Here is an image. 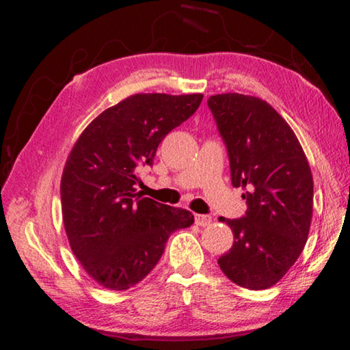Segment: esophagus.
<instances>
[{"instance_id":"1","label":"esophagus","mask_w":350,"mask_h":350,"mask_svg":"<svg viewBox=\"0 0 350 350\" xmlns=\"http://www.w3.org/2000/svg\"><path fill=\"white\" fill-rule=\"evenodd\" d=\"M213 222L211 216H206V215H194V224L200 225V227H206V225H210Z\"/></svg>"}]
</instances>
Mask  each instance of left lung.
I'll return each mask as SVG.
<instances>
[{"mask_svg":"<svg viewBox=\"0 0 350 350\" xmlns=\"http://www.w3.org/2000/svg\"><path fill=\"white\" fill-rule=\"evenodd\" d=\"M208 106L227 145L233 187L247 189V213L230 225L234 242L217 259L241 287L264 290L282 280L299 258L313 213V177L288 123L262 98L216 94Z\"/></svg>","mask_w":350,"mask_h":350,"instance_id":"obj_1","label":"left lung"}]
</instances>
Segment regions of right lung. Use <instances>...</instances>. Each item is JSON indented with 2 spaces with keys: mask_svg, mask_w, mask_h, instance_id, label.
Masks as SVG:
<instances>
[{
  "mask_svg": "<svg viewBox=\"0 0 350 350\" xmlns=\"http://www.w3.org/2000/svg\"><path fill=\"white\" fill-rule=\"evenodd\" d=\"M202 94H134L105 109L70 150L62 176L64 230L81 267L109 290L135 286L156 267L170 234L194 222L188 210L135 189L171 129L191 117Z\"/></svg>",
  "mask_w": 350,
  "mask_h": 350,
  "instance_id": "1",
  "label": "right lung"
}]
</instances>
